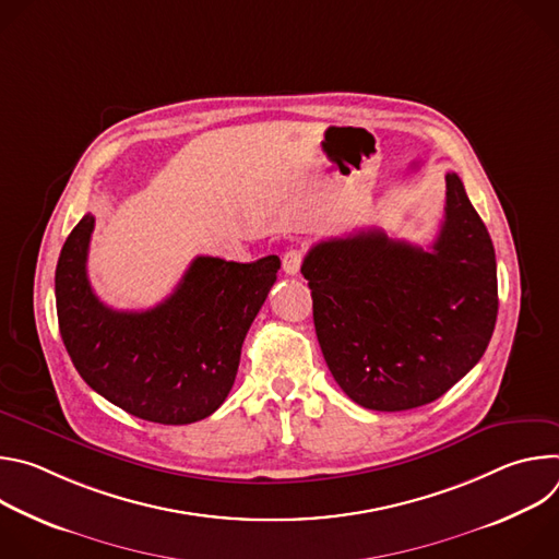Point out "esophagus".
Listing matches in <instances>:
<instances>
[{
	"mask_svg": "<svg viewBox=\"0 0 559 559\" xmlns=\"http://www.w3.org/2000/svg\"><path fill=\"white\" fill-rule=\"evenodd\" d=\"M300 263H302V250L292 248V250H287L285 257H283V272L289 274V276H294V274H298Z\"/></svg>",
	"mask_w": 559,
	"mask_h": 559,
	"instance_id": "esophagus-1",
	"label": "esophagus"
}]
</instances>
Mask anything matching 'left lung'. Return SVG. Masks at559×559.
I'll use <instances>...</instances> for the list:
<instances>
[{
  "instance_id": "8db88e82",
  "label": "left lung",
  "mask_w": 559,
  "mask_h": 559,
  "mask_svg": "<svg viewBox=\"0 0 559 559\" xmlns=\"http://www.w3.org/2000/svg\"><path fill=\"white\" fill-rule=\"evenodd\" d=\"M300 272L325 362L365 409L433 403L483 358L496 328V250L455 173L431 250L371 227L316 243Z\"/></svg>"
}]
</instances>
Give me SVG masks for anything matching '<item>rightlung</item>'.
Listing matches in <instances>:
<instances>
[{
    "mask_svg": "<svg viewBox=\"0 0 559 559\" xmlns=\"http://www.w3.org/2000/svg\"><path fill=\"white\" fill-rule=\"evenodd\" d=\"M95 216L74 225L59 254L55 298L66 352L91 389L147 423L190 425L227 397L246 334L281 270L278 257L234 263L197 257L152 309L117 311L88 281Z\"/></svg>",
    "mask_w": 559,
    "mask_h": 559,
    "instance_id": "add662e5",
    "label": "right lung"
}]
</instances>
